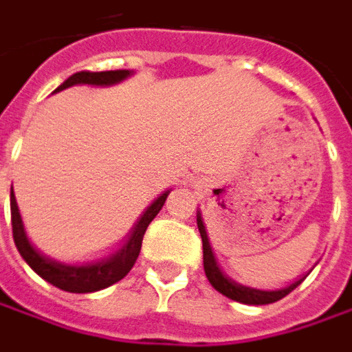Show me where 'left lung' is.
Wrapping results in <instances>:
<instances>
[{"label": "left lung", "mask_w": 352, "mask_h": 352, "mask_svg": "<svg viewBox=\"0 0 352 352\" xmlns=\"http://www.w3.org/2000/svg\"><path fill=\"white\" fill-rule=\"evenodd\" d=\"M197 226H199L200 237H202V263H204V273H206V278L208 283L220 292L224 294L230 300H236V302H241V304H251V306H265V304H273L276 300H283L286 294H290L298 285H302V280L306 276H300L298 280L290 283L288 286H283V288H276V290H263V288H253V286L241 285L234 278H230L228 274L222 271L220 263L214 255L212 245H210V239H208V234H206V226H204V220H202V214L200 210H197Z\"/></svg>", "instance_id": "1"}]
</instances>
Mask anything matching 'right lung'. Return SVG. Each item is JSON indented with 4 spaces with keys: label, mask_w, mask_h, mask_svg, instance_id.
I'll use <instances>...</instances> for the list:
<instances>
[{
    "label": "right lung",
    "mask_w": 352,
    "mask_h": 352,
    "mask_svg": "<svg viewBox=\"0 0 352 352\" xmlns=\"http://www.w3.org/2000/svg\"><path fill=\"white\" fill-rule=\"evenodd\" d=\"M134 72L130 69H115V72H78L56 89L54 93L64 91L67 87L74 85H93V87H111L120 81H124L132 76ZM171 190H164L152 204L144 210V214L138 218V222L134 224L132 232L128 234L126 239L118 245V248L104 255L101 259L89 261V263H64L54 257H48L38 248H34L27 230L23 224V218L19 212L17 199L13 195L11 187V226H13V239L17 245L21 257L25 263L31 267L38 276H43L46 283H50L60 290L74 292V294H85V292H97L103 290L107 286L115 285L120 278H124L130 269L134 267V263L138 259L140 249H142V239L148 230V226L157 212L162 210L165 204V199Z\"/></svg>",
    "instance_id": "obj_1"
}]
</instances>
